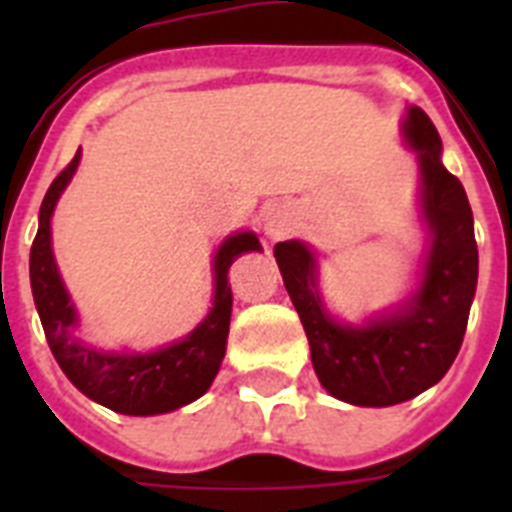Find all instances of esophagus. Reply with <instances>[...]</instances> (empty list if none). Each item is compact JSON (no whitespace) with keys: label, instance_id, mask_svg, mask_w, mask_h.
I'll use <instances>...</instances> for the list:
<instances>
[{"label":"esophagus","instance_id":"34e87169","mask_svg":"<svg viewBox=\"0 0 512 512\" xmlns=\"http://www.w3.org/2000/svg\"><path fill=\"white\" fill-rule=\"evenodd\" d=\"M297 220L295 212H289L287 207H271L269 215H266V235L271 241H282L295 233Z\"/></svg>","mask_w":512,"mask_h":512}]
</instances>
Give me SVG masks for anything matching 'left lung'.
Returning <instances> with one entry per match:
<instances>
[{
    "label": "left lung",
    "mask_w": 512,
    "mask_h": 512,
    "mask_svg": "<svg viewBox=\"0 0 512 512\" xmlns=\"http://www.w3.org/2000/svg\"><path fill=\"white\" fill-rule=\"evenodd\" d=\"M402 140L418 158V210L425 228L415 287L364 323L336 318L320 295V261L305 241L274 246L289 300L310 341L312 369L336 400L390 408L438 384L459 354L477 292V241L467 192L441 161V135L410 104Z\"/></svg>",
    "instance_id": "obj_1"
}]
</instances>
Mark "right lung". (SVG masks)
I'll return each instance as SVG.
<instances>
[{
  "instance_id": "1",
  "label": "right lung",
  "mask_w": 512,
  "mask_h": 512,
  "mask_svg": "<svg viewBox=\"0 0 512 512\" xmlns=\"http://www.w3.org/2000/svg\"><path fill=\"white\" fill-rule=\"evenodd\" d=\"M81 151H76L61 174L53 179L40 205L38 235L30 248V287L38 307L45 338L61 372L81 395L122 415H164L200 400L220 372L228 346L233 292L228 269L238 256L261 251L253 230L230 233L212 256V307L200 325L179 341L153 351H107L76 336L79 312L63 284L53 256L51 220L63 189L74 179Z\"/></svg>"
}]
</instances>
